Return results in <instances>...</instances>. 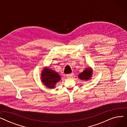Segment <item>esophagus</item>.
<instances>
[{
  "label": "esophagus",
  "instance_id": "1",
  "mask_svg": "<svg viewBox=\"0 0 127 127\" xmlns=\"http://www.w3.org/2000/svg\"><path fill=\"white\" fill-rule=\"evenodd\" d=\"M73 76H74V74H73V73H71V74L66 75V77L67 78H71L73 77Z\"/></svg>",
  "mask_w": 127,
  "mask_h": 127
}]
</instances>
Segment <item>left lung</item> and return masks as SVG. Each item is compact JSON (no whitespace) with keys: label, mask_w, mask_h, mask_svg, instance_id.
I'll list each match as a JSON object with an SVG mask.
<instances>
[{"label":"left lung","mask_w":127,"mask_h":127,"mask_svg":"<svg viewBox=\"0 0 127 127\" xmlns=\"http://www.w3.org/2000/svg\"><path fill=\"white\" fill-rule=\"evenodd\" d=\"M92 75V71L91 69L89 67L86 68L85 70L81 73H80L78 76L80 79L83 80H89L91 79Z\"/></svg>","instance_id":"obj_1"}]
</instances>
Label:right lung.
<instances>
[{
	"mask_svg": "<svg viewBox=\"0 0 127 127\" xmlns=\"http://www.w3.org/2000/svg\"><path fill=\"white\" fill-rule=\"evenodd\" d=\"M42 81L49 89L55 88L56 83L61 80V77L55 71L48 68H44L41 73Z\"/></svg>",
	"mask_w": 127,
	"mask_h": 127,
	"instance_id": "add662e5",
	"label": "right lung"
}]
</instances>
